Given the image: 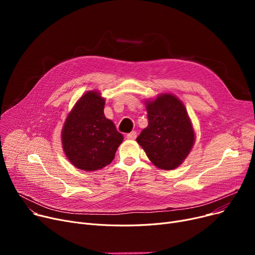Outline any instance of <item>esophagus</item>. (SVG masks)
<instances>
[{
	"label": "esophagus",
	"mask_w": 255,
	"mask_h": 255,
	"mask_svg": "<svg viewBox=\"0 0 255 255\" xmlns=\"http://www.w3.org/2000/svg\"><path fill=\"white\" fill-rule=\"evenodd\" d=\"M136 136H137V132H136V131H132V132L128 133V134L126 135V137H127L128 139H135Z\"/></svg>",
	"instance_id": "obj_1"
}]
</instances>
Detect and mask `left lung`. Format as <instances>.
Masks as SVG:
<instances>
[{
	"instance_id": "8db88e82",
	"label": "left lung",
	"mask_w": 255,
	"mask_h": 255,
	"mask_svg": "<svg viewBox=\"0 0 255 255\" xmlns=\"http://www.w3.org/2000/svg\"><path fill=\"white\" fill-rule=\"evenodd\" d=\"M149 124L136 138L150 161L160 169L179 167L191 152L195 133L183 102L171 93L144 101Z\"/></svg>"
}]
</instances>
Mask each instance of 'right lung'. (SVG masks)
<instances>
[{
	"label": "right lung",
	"mask_w": 255,
	"mask_h": 255,
	"mask_svg": "<svg viewBox=\"0 0 255 255\" xmlns=\"http://www.w3.org/2000/svg\"><path fill=\"white\" fill-rule=\"evenodd\" d=\"M105 99L92 90L80 97L62 128L63 151L78 169L92 171L109 165L124 136L104 116Z\"/></svg>",
	"instance_id": "add662e5"
}]
</instances>
